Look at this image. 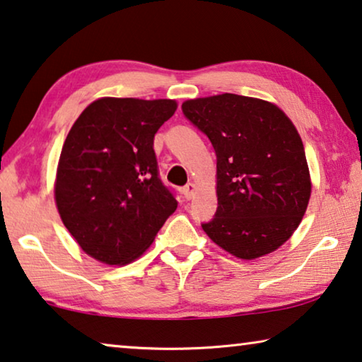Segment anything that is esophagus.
Instances as JSON below:
<instances>
[{"label":"esophagus","mask_w":362,"mask_h":362,"mask_svg":"<svg viewBox=\"0 0 362 362\" xmlns=\"http://www.w3.org/2000/svg\"><path fill=\"white\" fill-rule=\"evenodd\" d=\"M194 192H197V187H194V183H187L185 187H183V190H182V193H183V198L187 199H192L193 198V194H194Z\"/></svg>","instance_id":"34e87169"}]
</instances>
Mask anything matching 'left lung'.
<instances>
[{"instance_id":"left-lung-1","label":"left lung","mask_w":362,"mask_h":362,"mask_svg":"<svg viewBox=\"0 0 362 362\" xmlns=\"http://www.w3.org/2000/svg\"><path fill=\"white\" fill-rule=\"evenodd\" d=\"M183 114L208 135L217 156L216 217L206 235L240 259L280 248L311 198L301 136L274 103L222 93L187 100Z\"/></svg>"}]
</instances>
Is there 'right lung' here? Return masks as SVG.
Instances as JSON below:
<instances>
[{"label":"right lung","mask_w":362,"mask_h":362,"mask_svg":"<svg viewBox=\"0 0 362 362\" xmlns=\"http://www.w3.org/2000/svg\"><path fill=\"white\" fill-rule=\"evenodd\" d=\"M175 100L105 98L83 109L57 163L54 202L83 253L124 266L150 248L177 209L158 175L154 134Z\"/></svg>","instance_id":"1"}]
</instances>
